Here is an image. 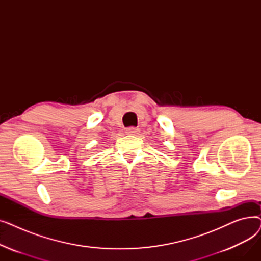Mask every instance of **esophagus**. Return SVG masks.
<instances>
[{"label":"esophagus","instance_id":"obj_1","mask_svg":"<svg viewBox=\"0 0 261 261\" xmlns=\"http://www.w3.org/2000/svg\"><path fill=\"white\" fill-rule=\"evenodd\" d=\"M139 132H140L139 129L135 128V127H130V128H128V129L126 130V133H127L128 135H136Z\"/></svg>","mask_w":261,"mask_h":261}]
</instances>
